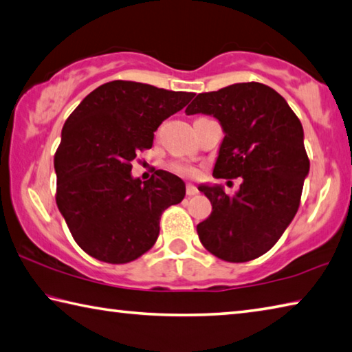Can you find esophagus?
<instances>
[{
	"mask_svg": "<svg viewBox=\"0 0 352 352\" xmlns=\"http://www.w3.org/2000/svg\"><path fill=\"white\" fill-rule=\"evenodd\" d=\"M197 194H198L197 186H194V184L188 183V184H186V195H188V197H194V195H197Z\"/></svg>",
	"mask_w": 352,
	"mask_h": 352,
	"instance_id": "34e87169",
	"label": "esophagus"
}]
</instances>
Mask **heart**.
Listing matches in <instances>:
<instances>
[{
	"mask_svg": "<svg viewBox=\"0 0 352 352\" xmlns=\"http://www.w3.org/2000/svg\"><path fill=\"white\" fill-rule=\"evenodd\" d=\"M177 170L182 172V174H184V175H189V177H195L198 174L197 169L192 168V166H182V164H178L177 166Z\"/></svg>",
	"mask_w": 352,
	"mask_h": 352,
	"instance_id": "1",
	"label": "heart"
}]
</instances>
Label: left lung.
Masks as SVG:
<instances>
[{
  "mask_svg": "<svg viewBox=\"0 0 352 352\" xmlns=\"http://www.w3.org/2000/svg\"><path fill=\"white\" fill-rule=\"evenodd\" d=\"M219 120L225 138L215 160V178L241 177L228 195L221 184L198 186L212 212L198 223L201 245L221 260L241 263L276 245L297 214L309 160L303 127L278 92L261 82H237L198 94L186 115Z\"/></svg>",
  "mask_w": 352,
  "mask_h": 352,
  "instance_id": "left-lung-1",
  "label": "left lung"
}]
</instances>
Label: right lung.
Returning a JSON list of instances; mask_svg holds the SVG:
<instances>
[{
    "instance_id": "add662e5",
    "label": "right lung",
    "mask_w": 352,
    "mask_h": 352,
    "mask_svg": "<svg viewBox=\"0 0 352 352\" xmlns=\"http://www.w3.org/2000/svg\"><path fill=\"white\" fill-rule=\"evenodd\" d=\"M194 95L117 80L92 91L66 120L54 160L56 204L91 257L129 263L154 246L160 217L183 200L186 186L166 170L148 182L133 178L131 162Z\"/></svg>"
}]
</instances>
